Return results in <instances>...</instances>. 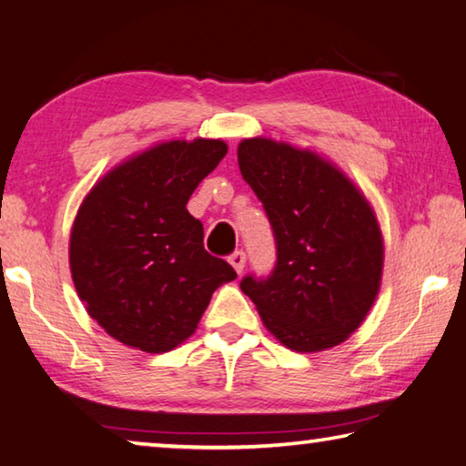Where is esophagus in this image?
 Returning <instances> with one entry per match:
<instances>
[{
    "mask_svg": "<svg viewBox=\"0 0 466 466\" xmlns=\"http://www.w3.org/2000/svg\"><path fill=\"white\" fill-rule=\"evenodd\" d=\"M228 261H230V265L234 267L236 273H242L244 271V265H247V255H244L242 250H236L234 255H230V258H228Z\"/></svg>",
    "mask_w": 466,
    "mask_h": 466,
    "instance_id": "esophagus-1",
    "label": "esophagus"
}]
</instances>
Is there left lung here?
<instances>
[{
    "instance_id": "1",
    "label": "left lung",
    "mask_w": 466,
    "mask_h": 466,
    "mask_svg": "<svg viewBox=\"0 0 466 466\" xmlns=\"http://www.w3.org/2000/svg\"><path fill=\"white\" fill-rule=\"evenodd\" d=\"M242 178L263 203L278 263L240 289L263 325L299 353L343 343L380 289L384 242L364 193L310 149L267 137L238 144Z\"/></svg>"
}]
</instances>
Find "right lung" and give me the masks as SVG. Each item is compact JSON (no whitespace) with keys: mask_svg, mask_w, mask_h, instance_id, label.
I'll return each mask as SVG.
<instances>
[{"mask_svg":"<svg viewBox=\"0 0 466 466\" xmlns=\"http://www.w3.org/2000/svg\"><path fill=\"white\" fill-rule=\"evenodd\" d=\"M222 139L162 141L106 172L86 195L69 236L77 296L110 337L164 353L195 333L211 294L236 279L203 248L187 211L226 156Z\"/></svg>","mask_w":466,"mask_h":466,"instance_id":"add662e5","label":"right lung"}]
</instances>
